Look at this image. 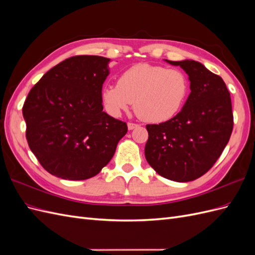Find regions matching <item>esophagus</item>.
<instances>
[{"label": "esophagus", "instance_id": "esophagus-1", "mask_svg": "<svg viewBox=\"0 0 255 255\" xmlns=\"http://www.w3.org/2000/svg\"><path fill=\"white\" fill-rule=\"evenodd\" d=\"M137 127H139L138 125H135V123H132V122H128V128L130 130V129H134V128H136Z\"/></svg>", "mask_w": 255, "mask_h": 255}]
</instances>
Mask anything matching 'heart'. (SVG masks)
<instances>
[{"instance_id":"obj_1","label":"heart","mask_w":255,"mask_h":255,"mask_svg":"<svg viewBox=\"0 0 255 255\" xmlns=\"http://www.w3.org/2000/svg\"><path fill=\"white\" fill-rule=\"evenodd\" d=\"M189 94V81L179 69L139 64L123 72L117 85L102 90L104 109L114 117L128 110L134 102L138 118L161 123L180 113Z\"/></svg>"}]
</instances>
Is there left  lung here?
Masks as SVG:
<instances>
[{
    "label": "left lung",
    "mask_w": 255,
    "mask_h": 255,
    "mask_svg": "<svg viewBox=\"0 0 255 255\" xmlns=\"http://www.w3.org/2000/svg\"><path fill=\"white\" fill-rule=\"evenodd\" d=\"M187 73L190 94L175 117L148 125L144 156L159 175L175 182H190L206 173L232 134L230 92L219 75L191 59L167 60Z\"/></svg>",
    "instance_id": "obj_1"
}]
</instances>
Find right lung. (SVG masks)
I'll list each match as a JSON object with an SVG mask.
<instances>
[{"label": "right lung", "instance_id": "add662e5", "mask_svg": "<svg viewBox=\"0 0 255 255\" xmlns=\"http://www.w3.org/2000/svg\"><path fill=\"white\" fill-rule=\"evenodd\" d=\"M111 59L81 55L53 67L30 89L22 114L34 155L52 175L81 181L110 163L126 122L103 112Z\"/></svg>", "mask_w": 255, "mask_h": 255}]
</instances>
